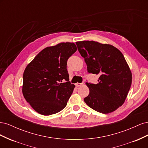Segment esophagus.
Here are the masks:
<instances>
[{
  "mask_svg": "<svg viewBox=\"0 0 148 148\" xmlns=\"http://www.w3.org/2000/svg\"><path fill=\"white\" fill-rule=\"evenodd\" d=\"M83 84V83H76V84H75V86H77V87H79V86H82V85Z\"/></svg>",
  "mask_w": 148,
  "mask_h": 148,
  "instance_id": "obj_1",
  "label": "esophagus"
}]
</instances>
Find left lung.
Masks as SVG:
<instances>
[{"label": "left lung", "mask_w": 148, "mask_h": 148, "mask_svg": "<svg viewBox=\"0 0 148 148\" xmlns=\"http://www.w3.org/2000/svg\"><path fill=\"white\" fill-rule=\"evenodd\" d=\"M76 44L88 72L99 75L97 84L86 82L89 94L84 102L98 112H112L123 104L132 84V72L123 55L110 44L93 41Z\"/></svg>", "instance_id": "1"}]
</instances>
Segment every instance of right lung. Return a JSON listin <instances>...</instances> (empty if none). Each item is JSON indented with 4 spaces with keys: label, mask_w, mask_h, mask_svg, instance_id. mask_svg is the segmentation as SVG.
<instances>
[{
    "label": "right lung",
    "mask_w": 148,
    "mask_h": 148,
    "mask_svg": "<svg viewBox=\"0 0 148 148\" xmlns=\"http://www.w3.org/2000/svg\"><path fill=\"white\" fill-rule=\"evenodd\" d=\"M77 50L73 42L44 49L26 67L22 92L33 109L44 115L64 109L75 87L69 82V58ZM65 80L66 82H62Z\"/></svg>",
    "instance_id": "1"
}]
</instances>
